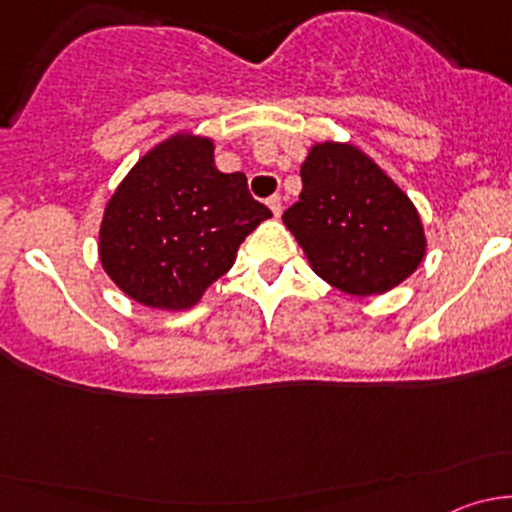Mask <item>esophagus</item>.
Returning <instances> with one entry per match:
<instances>
[{
  "instance_id": "esophagus-1",
  "label": "esophagus",
  "mask_w": 512,
  "mask_h": 512,
  "mask_svg": "<svg viewBox=\"0 0 512 512\" xmlns=\"http://www.w3.org/2000/svg\"><path fill=\"white\" fill-rule=\"evenodd\" d=\"M267 205H270L272 215H275V218H280V215H282V195H272V198L267 200Z\"/></svg>"
}]
</instances>
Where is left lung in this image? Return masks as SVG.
I'll list each match as a JSON object with an SVG mask.
<instances>
[{
	"label": "left lung",
	"instance_id": "1",
	"mask_svg": "<svg viewBox=\"0 0 512 512\" xmlns=\"http://www.w3.org/2000/svg\"><path fill=\"white\" fill-rule=\"evenodd\" d=\"M282 220L309 267L352 297L399 287L426 257V232L416 205L354 143L309 146L299 203Z\"/></svg>",
	"mask_w": 512,
	"mask_h": 512
}]
</instances>
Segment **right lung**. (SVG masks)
Masks as SVG:
<instances>
[{
	"mask_svg": "<svg viewBox=\"0 0 512 512\" xmlns=\"http://www.w3.org/2000/svg\"><path fill=\"white\" fill-rule=\"evenodd\" d=\"M267 218L245 175L215 168L213 138L178 131L143 153L113 190L98 260L133 302L183 312L235 265L242 240Z\"/></svg>",
	"mask_w": 512,
	"mask_h": 512,
	"instance_id": "obj_1",
	"label": "right lung"
}]
</instances>
